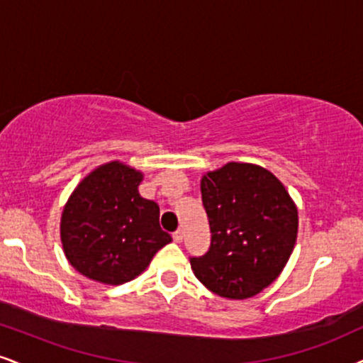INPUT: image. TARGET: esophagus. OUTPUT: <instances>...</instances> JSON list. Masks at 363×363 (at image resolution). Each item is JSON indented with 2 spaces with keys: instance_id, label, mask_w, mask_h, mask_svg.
<instances>
[{
  "instance_id": "1",
  "label": "esophagus",
  "mask_w": 363,
  "mask_h": 363,
  "mask_svg": "<svg viewBox=\"0 0 363 363\" xmlns=\"http://www.w3.org/2000/svg\"><path fill=\"white\" fill-rule=\"evenodd\" d=\"M173 240H174V242L180 244L182 240H183V230H177V232H173Z\"/></svg>"
}]
</instances>
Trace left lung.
<instances>
[{"mask_svg":"<svg viewBox=\"0 0 363 363\" xmlns=\"http://www.w3.org/2000/svg\"><path fill=\"white\" fill-rule=\"evenodd\" d=\"M210 247L190 257L196 279L218 296L245 299L269 286L293 252L298 210L267 169L227 163L202 178Z\"/></svg>","mask_w":363,"mask_h":363,"instance_id":"left-lung-1","label":"left lung"}]
</instances>
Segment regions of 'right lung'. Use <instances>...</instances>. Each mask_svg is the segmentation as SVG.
Instances as JSON below:
<instances>
[{
    "label": "right lung",
    "mask_w": 363,
    "mask_h": 363,
    "mask_svg": "<svg viewBox=\"0 0 363 363\" xmlns=\"http://www.w3.org/2000/svg\"><path fill=\"white\" fill-rule=\"evenodd\" d=\"M143 174L113 161L87 174L67 202L60 235L69 262L89 279L123 284L141 274L172 242L160 227V207L143 199Z\"/></svg>",
    "instance_id": "right-lung-1"
}]
</instances>
